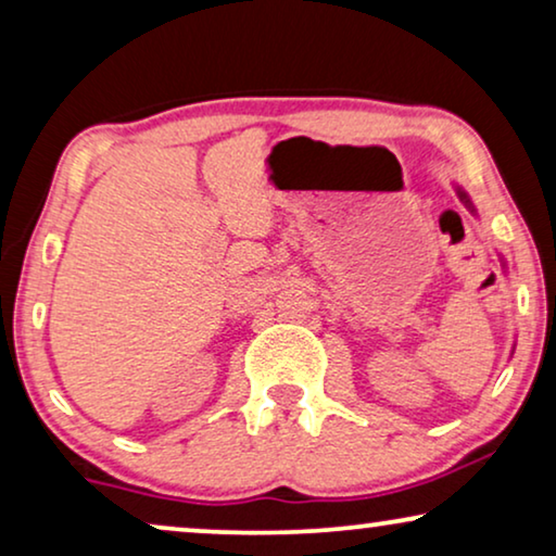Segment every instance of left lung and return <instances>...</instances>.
I'll use <instances>...</instances> for the list:
<instances>
[{
  "instance_id": "1",
  "label": "left lung",
  "mask_w": 556,
  "mask_h": 556,
  "mask_svg": "<svg viewBox=\"0 0 556 556\" xmlns=\"http://www.w3.org/2000/svg\"><path fill=\"white\" fill-rule=\"evenodd\" d=\"M458 194H460V200H466V202H468V197H466V192H458ZM468 204H470V202H468Z\"/></svg>"
}]
</instances>
